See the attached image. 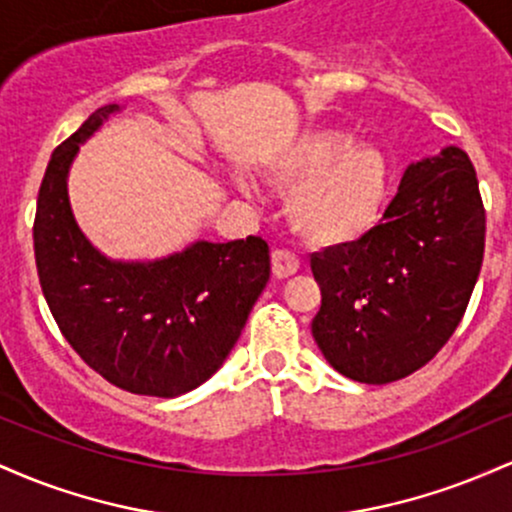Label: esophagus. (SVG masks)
Wrapping results in <instances>:
<instances>
[{"label": "esophagus", "instance_id": "1", "mask_svg": "<svg viewBox=\"0 0 512 512\" xmlns=\"http://www.w3.org/2000/svg\"><path fill=\"white\" fill-rule=\"evenodd\" d=\"M298 272V257H293L286 250L272 252V274L274 279H289L291 274Z\"/></svg>", "mask_w": 512, "mask_h": 512}]
</instances>
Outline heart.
<instances>
[{
	"label": "heart",
	"instance_id": "b5f03b06",
	"mask_svg": "<svg viewBox=\"0 0 512 512\" xmlns=\"http://www.w3.org/2000/svg\"><path fill=\"white\" fill-rule=\"evenodd\" d=\"M264 170L286 192V216L310 245L344 248L373 231L387 197V163L370 144L315 129L267 156ZM238 187L250 185L238 178Z\"/></svg>",
	"mask_w": 512,
	"mask_h": 512
}]
</instances>
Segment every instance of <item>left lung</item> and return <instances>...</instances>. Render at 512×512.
Returning a JSON list of instances; mask_svg holds the SVG:
<instances>
[{"mask_svg":"<svg viewBox=\"0 0 512 512\" xmlns=\"http://www.w3.org/2000/svg\"><path fill=\"white\" fill-rule=\"evenodd\" d=\"M477 173L457 146L409 163L383 221L310 257L322 305L313 337L330 366L368 385L426 366L460 325L484 260Z\"/></svg>","mask_w":512,"mask_h":512,"instance_id":"left-lung-1","label":"left lung"}]
</instances>
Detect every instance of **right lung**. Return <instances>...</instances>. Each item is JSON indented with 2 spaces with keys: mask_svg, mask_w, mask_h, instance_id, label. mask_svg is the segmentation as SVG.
<instances>
[{
  "mask_svg": "<svg viewBox=\"0 0 512 512\" xmlns=\"http://www.w3.org/2000/svg\"><path fill=\"white\" fill-rule=\"evenodd\" d=\"M120 105L98 108L52 151L38 192L33 248L40 286L64 339L108 383L178 397L207 383L236 346L269 281V245L248 236L197 240L149 262L110 260L84 236L67 178L79 144Z\"/></svg>",
  "mask_w": 512,
  "mask_h": 512,
  "instance_id": "right-lung-1",
  "label": "right lung"
}]
</instances>
